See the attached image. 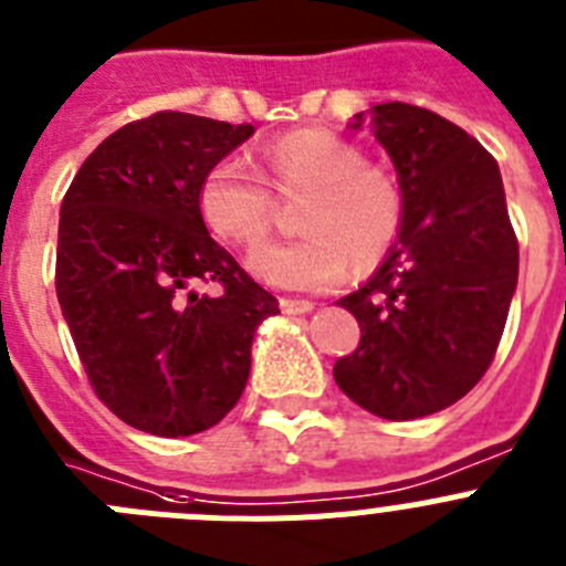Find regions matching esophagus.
I'll return each instance as SVG.
<instances>
[{
	"label": "esophagus",
	"instance_id": "esophagus-1",
	"mask_svg": "<svg viewBox=\"0 0 566 566\" xmlns=\"http://www.w3.org/2000/svg\"><path fill=\"white\" fill-rule=\"evenodd\" d=\"M280 308H283V314H308L314 308V303H312V300L283 297V300H280Z\"/></svg>",
	"mask_w": 566,
	"mask_h": 566
}]
</instances>
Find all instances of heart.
Returning a JSON list of instances; mask_svg holds the SVG:
<instances>
[{"label":"heart","mask_w":566,"mask_h":566,"mask_svg":"<svg viewBox=\"0 0 566 566\" xmlns=\"http://www.w3.org/2000/svg\"><path fill=\"white\" fill-rule=\"evenodd\" d=\"M258 171L234 158L214 164L198 187V212L227 243L254 247L274 221L271 192L283 201L306 195L297 209V229L306 234L266 243L249 258L254 277L269 286L326 292L348 277L352 263L368 272L394 247L402 192L352 142L326 129L289 133L263 149Z\"/></svg>","instance_id":"1"}]
</instances>
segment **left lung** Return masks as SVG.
I'll return each mask as SVG.
<instances>
[{
    "instance_id": "8db88e82",
    "label": "left lung",
    "mask_w": 566,
    "mask_h": 566,
    "mask_svg": "<svg viewBox=\"0 0 566 566\" xmlns=\"http://www.w3.org/2000/svg\"><path fill=\"white\" fill-rule=\"evenodd\" d=\"M374 135L397 167L402 227L371 280L339 300L363 337L334 379L365 411L417 419L462 399L496 357L518 240L496 158L473 135L402 102L374 107Z\"/></svg>"
}]
</instances>
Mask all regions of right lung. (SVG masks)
<instances>
[{"instance_id": "1", "label": "right lung", "mask_w": 566, "mask_h": 566, "mask_svg": "<svg viewBox=\"0 0 566 566\" xmlns=\"http://www.w3.org/2000/svg\"><path fill=\"white\" fill-rule=\"evenodd\" d=\"M252 133L161 109L104 138L64 192L59 306L96 397L144 433L221 422L247 388L254 328L280 312L198 212L203 175Z\"/></svg>"}]
</instances>
